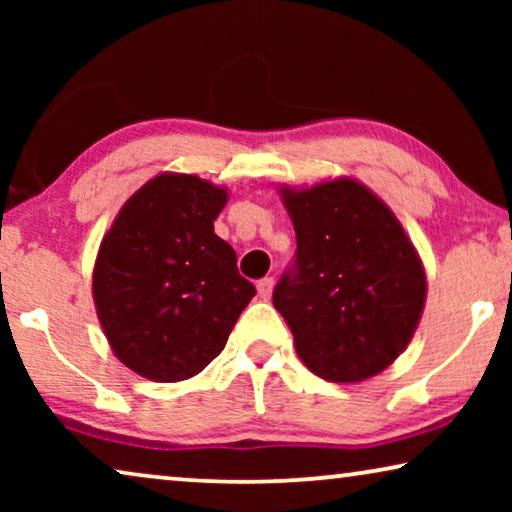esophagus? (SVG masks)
<instances>
[{
    "label": "esophagus",
    "instance_id": "esophagus-1",
    "mask_svg": "<svg viewBox=\"0 0 512 512\" xmlns=\"http://www.w3.org/2000/svg\"><path fill=\"white\" fill-rule=\"evenodd\" d=\"M258 296H261L263 300H268L272 296V286H275V279L272 277H263L258 279Z\"/></svg>",
    "mask_w": 512,
    "mask_h": 512
}]
</instances>
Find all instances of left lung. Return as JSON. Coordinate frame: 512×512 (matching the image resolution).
Here are the masks:
<instances>
[{
    "label": "left lung",
    "mask_w": 512,
    "mask_h": 512,
    "mask_svg": "<svg viewBox=\"0 0 512 512\" xmlns=\"http://www.w3.org/2000/svg\"><path fill=\"white\" fill-rule=\"evenodd\" d=\"M296 256L272 291L305 366L331 382L373 377L408 347L426 277L401 223L366 186L284 191Z\"/></svg>",
    "instance_id": "obj_1"
}]
</instances>
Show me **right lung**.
<instances>
[{
	"mask_svg": "<svg viewBox=\"0 0 512 512\" xmlns=\"http://www.w3.org/2000/svg\"><path fill=\"white\" fill-rule=\"evenodd\" d=\"M226 191L160 174L125 202L93 272L97 317L118 361L156 382L198 375L226 347L254 284L214 233Z\"/></svg>",
	"mask_w": 512,
	"mask_h": 512,
	"instance_id": "add662e5",
	"label": "right lung"
}]
</instances>
